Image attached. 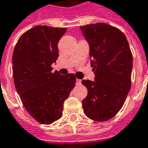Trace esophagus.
Listing matches in <instances>:
<instances>
[{
  "label": "esophagus",
  "instance_id": "esophagus-1",
  "mask_svg": "<svg viewBox=\"0 0 148 148\" xmlns=\"http://www.w3.org/2000/svg\"><path fill=\"white\" fill-rule=\"evenodd\" d=\"M76 84H77V85H80L81 84V80L80 79H76Z\"/></svg>",
  "mask_w": 148,
  "mask_h": 148
}]
</instances>
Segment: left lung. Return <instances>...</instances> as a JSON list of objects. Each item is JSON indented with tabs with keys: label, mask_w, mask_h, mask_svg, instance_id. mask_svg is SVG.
<instances>
[{
	"label": "left lung",
	"mask_w": 148,
	"mask_h": 148,
	"mask_svg": "<svg viewBox=\"0 0 148 148\" xmlns=\"http://www.w3.org/2000/svg\"><path fill=\"white\" fill-rule=\"evenodd\" d=\"M80 28L90 45L95 74V81H82L88 90L84 113L93 121H109L121 110L130 90L132 54L125 35L116 27L97 23Z\"/></svg>",
	"instance_id": "1"
}]
</instances>
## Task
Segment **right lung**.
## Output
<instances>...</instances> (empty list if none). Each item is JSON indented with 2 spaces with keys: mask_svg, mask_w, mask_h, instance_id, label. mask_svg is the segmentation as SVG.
Returning a JSON list of instances; mask_svg holds the SVG:
<instances>
[{
  "mask_svg": "<svg viewBox=\"0 0 148 148\" xmlns=\"http://www.w3.org/2000/svg\"><path fill=\"white\" fill-rule=\"evenodd\" d=\"M66 30L36 26L20 37L13 51L15 86L24 108L40 124H51L62 117L63 103L76 83L74 74L52 72L58 42Z\"/></svg>",
  "mask_w": 148,
  "mask_h": 148,
  "instance_id": "1",
  "label": "right lung"
}]
</instances>
